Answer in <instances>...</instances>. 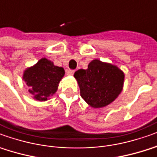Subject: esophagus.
Here are the masks:
<instances>
[{
  "label": "esophagus",
  "mask_w": 157,
  "mask_h": 157,
  "mask_svg": "<svg viewBox=\"0 0 157 157\" xmlns=\"http://www.w3.org/2000/svg\"><path fill=\"white\" fill-rule=\"evenodd\" d=\"M73 73H74V70H71V69L67 70V75H73Z\"/></svg>",
  "instance_id": "esophagus-1"
}]
</instances>
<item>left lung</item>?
Returning <instances> with one entry per match:
<instances>
[{
    "mask_svg": "<svg viewBox=\"0 0 157 157\" xmlns=\"http://www.w3.org/2000/svg\"><path fill=\"white\" fill-rule=\"evenodd\" d=\"M80 96L94 109H101L113 102L123 90L125 74L115 65L98 59L91 60L87 69L74 73Z\"/></svg>",
    "mask_w": 157,
    "mask_h": 157,
    "instance_id": "left-lung-1",
    "label": "left lung"
}]
</instances>
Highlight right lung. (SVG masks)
I'll return each mask as SVG.
<instances>
[{
  "mask_svg": "<svg viewBox=\"0 0 157 157\" xmlns=\"http://www.w3.org/2000/svg\"><path fill=\"white\" fill-rule=\"evenodd\" d=\"M64 75V68L55 66L54 62L46 58H42L24 71L23 80L31 97L36 101H45L56 94Z\"/></svg>",
  "mask_w": 157,
  "mask_h": 157,
  "instance_id": "right-lung-1",
  "label": "right lung"
}]
</instances>
